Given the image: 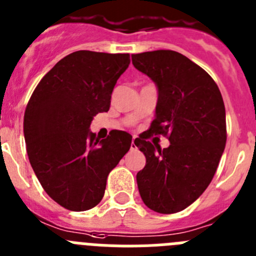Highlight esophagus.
<instances>
[{
  "instance_id": "1",
  "label": "esophagus",
  "mask_w": 256,
  "mask_h": 256,
  "mask_svg": "<svg viewBox=\"0 0 256 256\" xmlns=\"http://www.w3.org/2000/svg\"><path fill=\"white\" fill-rule=\"evenodd\" d=\"M136 148H138V145H136L135 138H134L132 142H131V146H130V149H131V150H134V149H136Z\"/></svg>"
}]
</instances>
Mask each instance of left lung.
I'll list each match as a JSON object with an SVG mask.
<instances>
[{
    "label": "left lung",
    "instance_id": "8db88e82",
    "mask_svg": "<svg viewBox=\"0 0 256 256\" xmlns=\"http://www.w3.org/2000/svg\"><path fill=\"white\" fill-rule=\"evenodd\" d=\"M138 70L158 86L152 135L135 140L146 164L136 174L144 204L159 214L187 208L211 183L225 149V104L216 82L204 69L173 50L132 54ZM166 136L171 145L162 150L147 142Z\"/></svg>",
    "mask_w": 256,
    "mask_h": 256
}]
</instances>
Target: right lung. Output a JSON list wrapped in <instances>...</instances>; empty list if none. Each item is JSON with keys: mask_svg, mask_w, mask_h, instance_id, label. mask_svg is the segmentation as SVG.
I'll return each mask as SVG.
<instances>
[{"mask_svg": "<svg viewBox=\"0 0 256 256\" xmlns=\"http://www.w3.org/2000/svg\"><path fill=\"white\" fill-rule=\"evenodd\" d=\"M130 54L78 50L52 66L31 94L24 116L28 160L52 200L70 211L101 202L110 172L131 146L132 136L112 130L100 142L93 116L107 112Z\"/></svg>", "mask_w": 256, "mask_h": 256, "instance_id": "add662e5", "label": "right lung"}]
</instances>
